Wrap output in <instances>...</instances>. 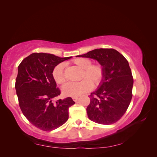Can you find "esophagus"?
<instances>
[{"label":"esophagus","mask_w":157,"mask_h":157,"mask_svg":"<svg viewBox=\"0 0 157 157\" xmlns=\"http://www.w3.org/2000/svg\"><path fill=\"white\" fill-rule=\"evenodd\" d=\"M78 96H75V97H73V101H75V102L77 101V100H78Z\"/></svg>","instance_id":"1"}]
</instances>
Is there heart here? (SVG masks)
<instances>
[{"label": "heart", "mask_w": 157, "mask_h": 157, "mask_svg": "<svg viewBox=\"0 0 157 157\" xmlns=\"http://www.w3.org/2000/svg\"><path fill=\"white\" fill-rule=\"evenodd\" d=\"M72 63L80 69H83L81 73L82 80L79 82H68L62 88L64 95L67 96L75 97L89 92L94 87L99 86L101 83L105 76V68L100 63H92L88 58H79L72 61ZM64 64L56 65L52 71V77L57 84H61L65 82L64 73Z\"/></svg>", "instance_id": "heart-1"}]
</instances>
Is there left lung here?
<instances>
[{"label": "left lung", "mask_w": 157, "mask_h": 157, "mask_svg": "<svg viewBox=\"0 0 157 157\" xmlns=\"http://www.w3.org/2000/svg\"><path fill=\"white\" fill-rule=\"evenodd\" d=\"M77 57L96 59L105 68L101 86L90 95L88 118L101 124L117 122L124 115L132 98L134 79L128 61L113 48L95 49Z\"/></svg>", "instance_id": "8db88e82"}]
</instances>
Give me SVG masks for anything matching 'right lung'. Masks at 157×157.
I'll list each match as a JSON object with an SVG mask.
<instances>
[{
	"instance_id": "right-lung-1",
	"label": "right lung",
	"mask_w": 157,
	"mask_h": 157,
	"mask_svg": "<svg viewBox=\"0 0 157 157\" xmlns=\"http://www.w3.org/2000/svg\"><path fill=\"white\" fill-rule=\"evenodd\" d=\"M71 58L33 53L18 66L15 88L19 105L27 119L40 130L51 131L63 125L68 120L69 108L75 103L71 98L54 102L61 91L56 87L52 71Z\"/></svg>"
}]
</instances>
